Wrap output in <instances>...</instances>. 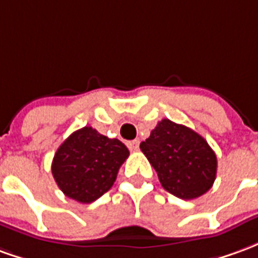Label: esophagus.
Segmentation results:
<instances>
[{"mask_svg": "<svg viewBox=\"0 0 258 258\" xmlns=\"http://www.w3.org/2000/svg\"><path fill=\"white\" fill-rule=\"evenodd\" d=\"M127 145H128L130 151H133V152L138 151V149H140V141H137V140H135V141H130Z\"/></svg>", "mask_w": 258, "mask_h": 258, "instance_id": "1", "label": "esophagus"}]
</instances>
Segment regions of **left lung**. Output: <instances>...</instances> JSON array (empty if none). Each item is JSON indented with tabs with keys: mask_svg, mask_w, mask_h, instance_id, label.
Listing matches in <instances>:
<instances>
[{
	"mask_svg": "<svg viewBox=\"0 0 258 258\" xmlns=\"http://www.w3.org/2000/svg\"><path fill=\"white\" fill-rule=\"evenodd\" d=\"M140 148L163 188L179 199H196L214 184L216 153L202 135L182 124L163 118Z\"/></svg>",
	"mask_w": 258,
	"mask_h": 258,
	"instance_id": "1",
	"label": "left lung"
}]
</instances>
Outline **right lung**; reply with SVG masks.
<instances>
[{
  "mask_svg": "<svg viewBox=\"0 0 258 258\" xmlns=\"http://www.w3.org/2000/svg\"><path fill=\"white\" fill-rule=\"evenodd\" d=\"M128 155L121 141L110 140L92 127H83L58 148L52 175L68 198L91 203L112 188Z\"/></svg>",
  "mask_w": 258,
  "mask_h": 258,
  "instance_id": "obj_1",
  "label": "right lung"
}]
</instances>
